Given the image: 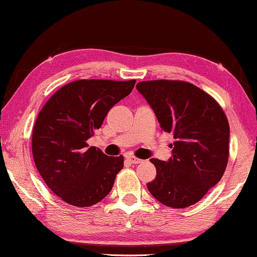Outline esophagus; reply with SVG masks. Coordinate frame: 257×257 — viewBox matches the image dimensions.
<instances>
[{"mask_svg": "<svg viewBox=\"0 0 257 257\" xmlns=\"http://www.w3.org/2000/svg\"><path fill=\"white\" fill-rule=\"evenodd\" d=\"M127 160L130 162V164H135V165H137V164H141L142 161L143 160H141V159H138V158H136V157H134V156H127Z\"/></svg>", "mask_w": 257, "mask_h": 257, "instance_id": "1", "label": "esophagus"}]
</instances>
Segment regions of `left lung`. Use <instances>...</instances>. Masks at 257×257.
Returning a JSON list of instances; mask_svg holds the SVG:
<instances>
[{
    "instance_id": "obj_1",
    "label": "left lung",
    "mask_w": 257,
    "mask_h": 257,
    "mask_svg": "<svg viewBox=\"0 0 257 257\" xmlns=\"http://www.w3.org/2000/svg\"><path fill=\"white\" fill-rule=\"evenodd\" d=\"M175 143L168 161L151 159L157 176L148 189L164 205L186 208L216 185L229 160L230 127L219 104L197 85L154 80L136 85Z\"/></svg>"
}]
</instances>
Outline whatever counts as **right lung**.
<instances>
[{
  "label": "right lung",
  "instance_id": "add662e5",
  "mask_svg": "<svg viewBox=\"0 0 257 257\" xmlns=\"http://www.w3.org/2000/svg\"><path fill=\"white\" fill-rule=\"evenodd\" d=\"M136 80H77L58 89L36 117L32 152L52 192L75 207H89L111 192L123 157H107L87 141Z\"/></svg>",
  "mask_w": 257,
  "mask_h": 257
}]
</instances>
